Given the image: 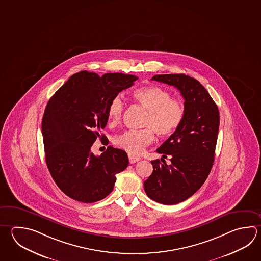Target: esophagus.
Segmentation results:
<instances>
[{
    "mask_svg": "<svg viewBox=\"0 0 261 261\" xmlns=\"http://www.w3.org/2000/svg\"><path fill=\"white\" fill-rule=\"evenodd\" d=\"M128 158H129V163H138V161H140V158L136 157V156H133L131 154L128 155Z\"/></svg>",
    "mask_w": 261,
    "mask_h": 261,
    "instance_id": "esophagus-1",
    "label": "esophagus"
}]
</instances>
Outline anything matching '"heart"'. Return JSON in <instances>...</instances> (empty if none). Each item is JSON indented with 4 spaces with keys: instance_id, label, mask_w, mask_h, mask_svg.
<instances>
[{
    "instance_id": "b5f03b06",
    "label": "heart",
    "mask_w": 261,
    "mask_h": 261,
    "mask_svg": "<svg viewBox=\"0 0 261 261\" xmlns=\"http://www.w3.org/2000/svg\"><path fill=\"white\" fill-rule=\"evenodd\" d=\"M133 97L147 110L142 130H128L113 138V143L130 154L138 155L154 141L155 133L160 137L171 136L181 125L185 116V106L178 98H172L166 89L156 86H146L135 90ZM125 108L121 94L115 95L108 106L109 120L113 125L120 123Z\"/></svg>"
}]
</instances>
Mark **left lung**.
<instances>
[{
	"label": "left lung",
	"instance_id": "1",
	"mask_svg": "<svg viewBox=\"0 0 261 261\" xmlns=\"http://www.w3.org/2000/svg\"><path fill=\"white\" fill-rule=\"evenodd\" d=\"M151 80L173 86L185 99V116L177 130L157 152L164 159L151 161L153 172L144 182L149 198L164 205L185 201L202 187L212 170L220 125V113L206 89L184 74H156Z\"/></svg>",
	"mask_w": 261,
	"mask_h": 261
}]
</instances>
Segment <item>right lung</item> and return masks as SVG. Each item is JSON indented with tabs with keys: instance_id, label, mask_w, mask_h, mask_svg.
<instances>
[{
	"instance_id": "right-lung-1",
	"label": "right lung",
	"mask_w": 261,
	"mask_h": 261,
	"mask_svg": "<svg viewBox=\"0 0 261 261\" xmlns=\"http://www.w3.org/2000/svg\"><path fill=\"white\" fill-rule=\"evenodd\" d=\"M133 74L81 71L73 74L49 98L41 131L45 161L63 192L76 201L93 203L113 190L116 174L128 166L127 154L109 146L100 156L90 148L108 122L112 98L133 86Z\"/></svg>"
}]
</instances>
